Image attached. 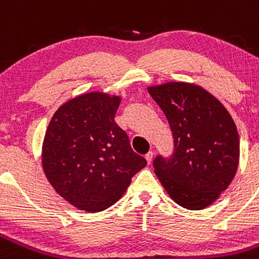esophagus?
I'll return each instance as SVG.
<instances>
[{
    "mask_svg": "<svg viewBox=\"0 0 259 259\" xmlns=\"http://www.w3.org/2000/svg\"><path fill=\"white\" fill-rule=\"evenodd\" d=\"M146 160H148V163H151V160H153V151H149L148 154L145 155Z\"/></svg>",
    "mask_w": 259,
    "mask_h": 259,
    "instance_id": "34e87169",
    "label": "esophagus"
}]
</instances>
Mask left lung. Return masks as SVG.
Returning a JSON list of instances; mask_svg holds the SVG:
<instances>
[{
    "label": "left lung",
    "instance_id": "left-lung-1",
    "mask_svg": "<svg viewBox=\"0 0 259 259\" xmlns=\"http://www.w3.org/2000/svg\"><path fill=\"white\" fill-rule=\"evenodd\" d=\"M173 136L170 155H156L159 181L181 207H208L229 187L239 163V135L229 111L195 84L169 82L149 87Z\"/></svg>",
    "mask_w": 259,
    "mask_h": 259
}]
</instances>
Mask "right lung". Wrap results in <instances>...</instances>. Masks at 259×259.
I'll list each match as a JSON object with an SVG mask.
<instances>
[{
  "label": "right lung",
  "mask_w": 259,
  "mask_h": 259,
  "mask_svg": "<svg viewBox=\"0 0 259 259\" xmlns=\"http://www.w3.org/2000/svg\"><path fill=\"white\" fill-rule=\"evenodd\" d=\"M119 101L101 92L82 95L60 106L47 127L46 177L79 209L100 212L113 205L148 163L114 120Z\"/></svg>",
  "instance_id": "1"
}]
</instances>
